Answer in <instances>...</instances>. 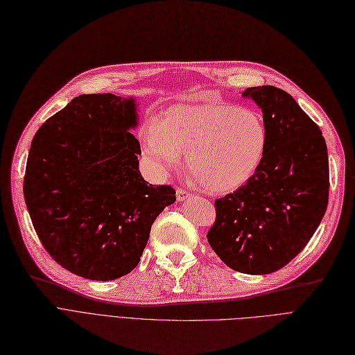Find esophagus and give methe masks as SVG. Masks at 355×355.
<instances>
[{
	"label": "esophagus",
	"mask_w": 355,
	"mask_h": 355,
	"mask_svg": "<svg viewBox=\"0 0 355 355\" xmlns=\"http://www.w3.org/2000/svg\"><path fill=\"white\" fill-rule=\"evenodd\" d=\"M191 196L190 191H186L184 189H177V200L178 202H184V200H187Z\"/></svg>",
	"instance_id": "esophagus-1"
}]
</instances>
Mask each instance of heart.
Masks as SVG:
<instances>
[{
	"instance_id": "b5f03b06",
	"label": "heart",
	"mask_w": 355,
	"mask_h": 355,
	"mask_svg": "<svg viewBox=\"0 0 355 355\" xmlns=\"http://www.w3.org/2000/svg\"><path fill=\"white\" fill-rule=\"evenodd\" d=\"M144 153L166 174L186 153L197 186L229 193L248 182L264 159L268 132L255 110L227 103L181 104L161 113L142 133Z\"/></svg>"
}]
</instances>
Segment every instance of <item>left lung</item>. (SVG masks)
<instances>
[{
	"label": "left lung",
	"mask_w": 355,
	"mask_h": 355,
	"mask_svg": "<svg viewBox=\"0 0 355 355\" xmlns=\"http://www.w3.org/2000/svg\"><path fill=\"white\" fill-rule=\"evenodd\" d=\"M263 112L268 145L254 177L214 202L207 241L223 263L245 274L283 268L313 236L329 197L327 144L316 123L288 92H242Z\"/></svg>",
	"instance_id": "left-lung-1"
}]
</instances>
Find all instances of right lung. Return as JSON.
Here are the masks:
<instances>
[{"instance_id": "obj_1", "label": "right lung", "mask_w": 355, "mask_h": 355, "mask_svg": "<svg viewBox=\"0 0 355 355\" xmlns=\"http://www.w3.org/2000/svg\"><path fill=\"white\" fill-rule=\"evenodd\" d=\"M132 97L87 94L46 120L30 146L24 200L44 250L65 270L109 282L142 257L150 226L175 202L139 171Z\"/></svg>"}]
</instances>
